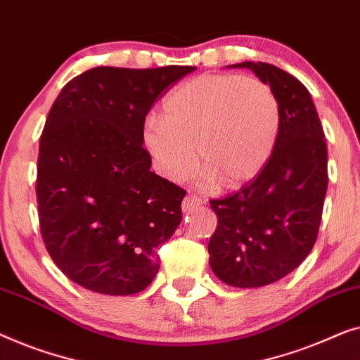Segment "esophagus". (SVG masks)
Instances as JSON below:
<instances>
[{"label":"esophagus","instance_id":"34e87169","mask_svg":"<svg viewBox=\"0 0 360 360\" xmlns=\"http://www.w3.org/2000/svg\"><path fill=\"white\" fill-rule=\"evenodd\" d=\"M202 205V199L199 195H187L184 200H182V210L187 212L191 209H195V207Z\"/></svg>","mask_w":360,"mask_h":360}]
</instances>
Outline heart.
<instances>
[{
    "label": "heart",
    "mask_w": 360,
    "mask_h": 360,
    "mask_svg": "<svg viewBox=\"0 0 360 360\" xmlns=\"http://www.w3.org/2000/svg\"><path fill=\"white\" fill-rule=\"evenodd\" d=\"M279 131V101L269 84L238 75H202L166 96L161 117L145 120L143 145L171 181L189 178L197 156L207 181L236 187L266 168Z\"/></svg>",
    "instance_id": "heart-1"
}]
</instances>
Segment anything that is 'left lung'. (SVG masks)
I'll use <instances>...</instances> for the list:
<instances>
[{
  "instance_id": "left-lung-1",
  "label": "left lung",
  "mask_w": 360,
  "mask_h": 360,
  "mask_svg": "<svg viewBox=\"0 0 360 360\" xmlns=\"http://www.w3.org/2000/svg\"><path fill=\"white\" fill-rule=\"evenodd\" d=\"M274 91L281 131L274 153L255 179L210 200L217 229L209 264L226 285L252 288L282 279L310 255L328 189V148L308 89L274 65L243 62Z\"/></svg>"
}]
</instances>
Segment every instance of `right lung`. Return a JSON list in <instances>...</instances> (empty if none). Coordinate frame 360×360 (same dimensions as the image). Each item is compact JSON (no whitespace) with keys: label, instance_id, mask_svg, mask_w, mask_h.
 <instances>
[{"label":"right lung","instance_id":"right-lung-1","mask_svg":"<svg viewBox=\"0 0 360 360\" xmlns=\"http://www.w3.org/2000/svg\"><path fill=\"white\" fill-rule=\"evenodd\" d=\"M194 67H98L60 91L40 136L39 221L68 279L104 295H131L160 271L158 248L182 219L186 191L151 171L145 117Z\"/></svg>","mask_w":360,"mask_h":360}]
</instances>
